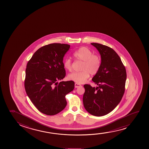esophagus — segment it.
<instances>
[{
	"label": "esophagus",
	"instance_id": "34e87169",
	"mask_svg": "<svg viewBox=\"0 0 149 149\" xmlns=\"http://www.w3.org/2000/svg\"><path fill=\"white\" fill-rule=\"evenodd\" d=\"M81 85H80V84H77V83H76L75 84V88H79L80 86H81Z\"/></svg>",
	"mask_w": 149,
	"mask_h": 149
}]
</instances>
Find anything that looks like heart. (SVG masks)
Wrapping results in <instances>:
<instances>
[{"label":"heart","mask_w":149,"mask_h":149,"mask_svg":"<svg viewBox=\"0 0 149 149\" xmlns=\"http://www.w3.org/2000/svg\"><path fill=\"white\" fill-rule=\"evenodd\" d=\"M73 56L76 59L84 63L82 65V71L70 74L68 76L69 79L77 84H83L89 78L90 74L95 75L98 73L101 65V60L99 55L93 54V52L87 47H82L74 52ZM63 65L65 70L70 71L72 69L70 59L66 58L63 61Z\"/></svg>","instance_id":"b5f03b06"}]
</instances>
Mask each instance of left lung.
Returning a JSON list of instances; mask_svg holds the SVG:
<instances>
[{"label":"left lung","instance_id":"left-lung-1","mask_svg":"<svg viewBox=\"0 0 149 149\" xmlns=\"http://www.w3.org/2000/svg\"><path fill=\"white\" fill-rule=\"evenodd\" d=\"M101 55V65L92 78L97 86L84 85V108L95 116H103L112 111L122 100L127 74L120 57L113 49L98 43H91Z\"/></svg>","mask_w":149,"mask_h":149}]
</instances>
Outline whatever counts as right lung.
Instances as JSON below:
<instances>
[{
	"label": "right lung",
	"instance_id": "add662e5",
	"mask_svg": "<svg viewBox=\"0 0 149 149\" xmlns=\"http://www.w3.org/2000/svg\"><path fill=\"white\" fill-rule=\"evenodd\" d=\"M70 45L53 43L39 48L27 64L25 91L36 108L53 116L67 105L65 96L74 88L73 81H61L65 77L63 59Z\"/></svg>",
	"mask_w": 149,
	"mask_h": 149
}]
</instances>
